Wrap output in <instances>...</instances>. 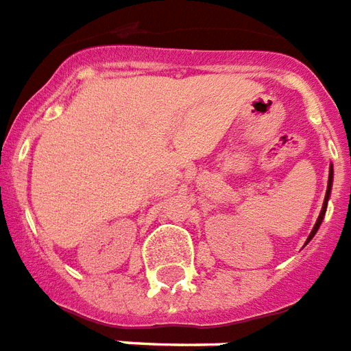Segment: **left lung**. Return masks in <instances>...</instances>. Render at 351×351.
<instances>
[{"mask_svg": "<svg viewBox=\"0 0 351 351\" xmlns=\"http://www.w3.org/2000/svg\"><path fill=\"white\" fill-rule=\"evenodd\" d=\"M331 182H333V167H330V178H328V191H326V199H324V206H322V211H320V215H318L317 219V224L313 226L311 234H309V237H307V243L313 239V235L317 234L318 226L322 224V219H324L326 215V208H328V199H330V191H331Z\"/></svg>", "mask_w": 351, "mask_h": 351, "instance_id": "8db88e82", "label": "left lung"}]
</instances>
